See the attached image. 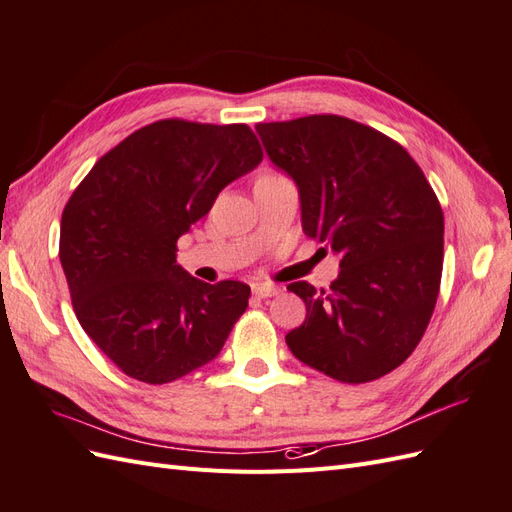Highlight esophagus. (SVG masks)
<instances>
[{"mask_svg":"<svg viewBox=\"0 0 512 512\" xmlns=\"http://www.w3.org/2000/svg\"><path fill=\"white\" fill-rule=\"evenodd\" d=\"M252 292L256 294L258 299H267V297H273V294L280 292V288L273 286V284H265V282H254Z\"/></svg>","mask_w":512,"mask_h":512,"instance_id":"34e87169","label":"esophagus"}]
</instances>
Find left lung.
<instances>
[{
  "label": "left lung",
  "instance_id": "8db88e82",
  "mask_svg": "<svg viewBox=\"0 0 512 512\" xmlns=\"http://www.w3.org/2000/svg\"><path fill=\"white\" fill-rule=\"evenodd\" d=\"M271 162L292 177L309 239L339 254L329 288L288 286L307 316L286 335L297 359L333 380H378L404 363L431 320L444 215L421 166L386 134L339 115L258 123Z\"/></svg>",
  "mask_w": 512,
  "mask_h": 512
}]
</instances>
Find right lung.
Here are the masks:
<instances>
[{
  "label": "right lung",
  "instance_id": "right-lung-1",
  "mask_svg": "<svg viewBox=\"0 0 512 512\" xmlns=\"http://www.w3.org/2000/svg\"><path fill=\"white\" fill-rule=\"evenodd\" d=\"M260 160L245 123L162 119L104 153L70 196L59 260L74 314L126 376L166 384L220 354L250 286L196 280L177 239Z\"/></svg>",
  "mask_w": 512,
  "mask_h": 512
}]
</instances>
